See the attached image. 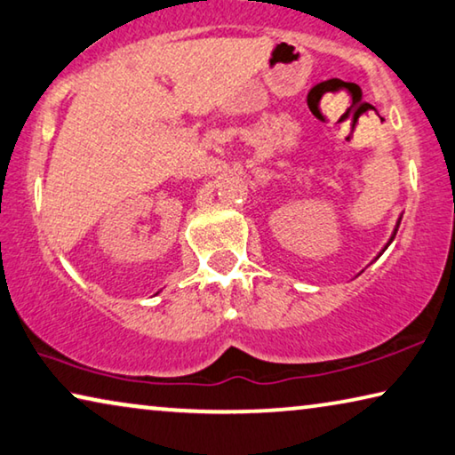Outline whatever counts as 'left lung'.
Instances as JSON below:
<instances>
[{"instance_id": "left-lung-1", "label": "left lung", "mask_w": 455, "mask_h": 455, "mask_svg": "<svg viewBox=\"0 0 455 455\" xmlns=\"http://www.w3.org/2000/svg\"><path fill=\"white\" fill-rule=\"evenodd\" d=\"M401 219H403V216H399V220H396V225H395V228H393V235H391V239H388V241H387V244H385V247H383V249H380V253L377 255V259H379L380 255H383V253H385V251L388 249V244H391V243H393V239H395V235H396V230H399V225H401Z\"/></svg>"}]
</instances>
